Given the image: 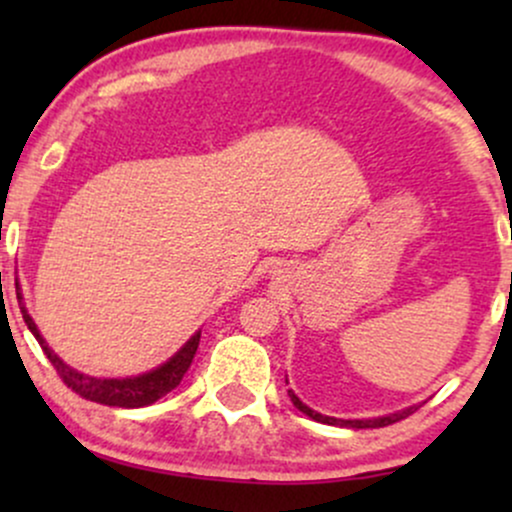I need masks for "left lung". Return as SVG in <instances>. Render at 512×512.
Listing matches in <instances>:
<instances>
[{
	"mask_svg": "<svg viewBox=\"0 0 512 512\" xmlns=\"http://www.w3.org/2000/svg\"><path fill=\"white\" fill-rule=\"evenodd\" d=\"M289 397H291V402H293V407L296 409H301L305 416H310V419H315V421H320V424H332V426H351V428H383V426H390V424H397V421H402V419H407L409 414H414V409L416 407H409V409H404V411H399V414H390V416H380V419H366V421H358V419H354V421H344V419H332V416H322V414H317V411H313V409H308L305 407V404L301 402V399H298L296 395H293V392L289 390Z\"/></svg>",
	"mask_w": 512,
	"mask_h": 512,
	"instance_id": "1",
	"label": "left lung"
}]
</instances>
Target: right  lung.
<instances>
[{
    "mask_svg": "<svg viewBox=\"0 0 512 512\" xmlns=\"http://www.w3.org/2000/svg\"><path fill=\"white\" fill-rule=\"evenodd\" d=\"M16 298H19L21 313H23V320H26L28 330L33 332V337L38 339L40 346H43L45 356H48L52 368L57 370V375L62 378V383L67 385L72 392H76L79 397L91 399V402L108 404V407H125V409H137V407H146V404H154L156 399L168 395L170 390H175V387L180 385L182 375L187 373L192 358H195V354H197L199 332L190 339V342L182 346V349L173 358H170V361L163 363L161 368L151 370V373L137 375V378H122V380L91 378V375H84V373H79V370L64 366L60 358L52 354L50 346L45 344L43 337H40L33 317L26 313V308H23L21 293H16Z\"/></svg>",
    "mask_w": 512,
    "mask_h": 512,
    "instance_id": "obj_1",
    "label": "right lung"
}]
</instances>
